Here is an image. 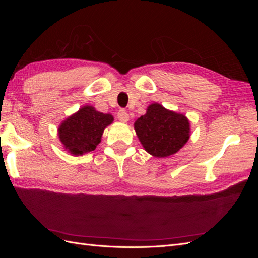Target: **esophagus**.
Returning a JSON list of instances; mask_svg holds the SVG:
<instances>
[{
    "label": "esophagus",
    "mask_w": 258,
    "mask_h": 258,
    "mask_svg": "<svg viewBox=\"0 0 258 258\" xmlns=\"http://www.w3.org/2000/svg\"><path fill=\"white\" fill-rule=\"evenodd\" d=\"M117 118H118V120L121 122H128L129 114L124 110H120L118 113H117Z\"/></svg>",
    "instance_id": "obj_1"
}]
</instances>
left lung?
<instances>
[{
	"mask_svg": "<svg viewBox=\"0 0 258 258\" xmlns=\"http://www.w3.org/2000/svg\"><path fill=\"white\" fill-rule=\"evenodd\" d=\"M135 130L144 150L158 158L177 153L190 136L187 117L158 103L147 107L146 114L136 120Z\"/></svg>",
	"mask_w": 258,
	"mask_h": 258,
	"instance_id": "left-lung-1",
	"label": "left lung"
}]
</instances>
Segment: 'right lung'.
<instances>
[{"label":"right lung","mask_w":258,"mask_h":258,"mask_svg":"<svg viewBox=\"0 0 258 258\" xmlns=\"http://www.w3.org/2000/svg\"><path fill=\"white\" fill-rule=\"evenodd\" d=\"M111 114L98 112L91 105H85L61 122L58 135L66 150L75 156L96 150L104 129L111 124Z\"/></svg>","instance_id":"obj_1"}]
</instances>
